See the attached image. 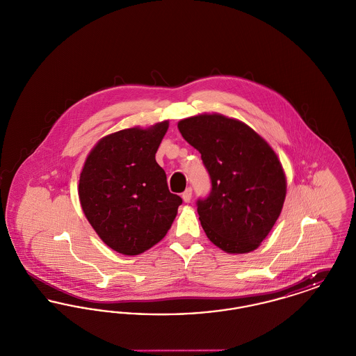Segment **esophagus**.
Masks as SVG:
<instances>
[{"label": "esophagus", "mask_w": 356, "mask_h": 356, "mask_svg": "<svg viewBox=\"0 0 356 356\" xmlns=\"http://www.w3.org/2000/svg\"><path fill=\"white\" fill-rule=\"evenodd\" d=\"M181 197H183V200H184L186 203H189V202H191V199H192V188H191V186H188L186 191L183 192Z\"/></svg>", "instance_id": "esophagus-1"}]
</instances>
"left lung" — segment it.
<instances>
[{
	"label": "left lung",
	"instance_id": "1",
	"mask_svg": "<svg viewBox=\"0 0 356 356\" xmlns=\"http://www.w3.org/2000/svg\"><path fill=\"white\" fill-rule=\"evenodd\" d=\"M179 131L202 153L211 192L196 202L208 238L228 254L256 250L286 199V176L271 147L241 121L221 115L181 120Z\"/></svg>",
	"mask_w": 356,
	"mask_h": 356
}]
</instances>
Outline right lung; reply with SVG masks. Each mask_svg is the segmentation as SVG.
I'll list each match as a JSON object with an SVG mask.
<instances>
[{
	"mask_svg": "<svg viewBox=\"0 0 356 356\" xmlns=\"http://www.w3.org/2000/svg\"><path fill=\"white\" fill-rule=\"evenodd\" d=\"M168 121L102 138L86 157L79 196L102 241L122 254L149 250L167 235L181 197L170 193L154 154Z\"/></svg>",
	"mask_w": 356,
	"mask_h": 356,
	"instance_id": "right-lung-1",
	"label": "right lung"
}]
</instances>
